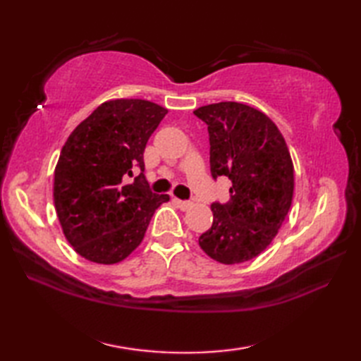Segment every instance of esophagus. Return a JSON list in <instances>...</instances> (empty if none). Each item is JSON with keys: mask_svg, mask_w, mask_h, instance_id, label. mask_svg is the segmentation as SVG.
Segmentation results:
<instances>
[{"mask_svg": "<svg viewBox=\"0 0 361 361\" xmlns=\"http://www.w3.org/2000/svg\"><path fill=\"white\" fill-rule=\"evenodd\" d=\"M173 203L178 206L180 209H183V211H186V209H189L190 206H192V202H188V200H180V198H173Z\"/></svg>", "mask_w": 361, "mask_h": 361, "instance_id": "esophagus-1", "label": "esophagus"}]
</instances>
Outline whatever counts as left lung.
Returning a JSON list of instances; mask_svg holds the SVG:
<instances>
[{
	"label": "left lung",
	"instance_id": "8db88e82",
	"mask_svg": "<svg viewBox=\"0 0 361 361\" xmlns=\"http://www.w3.org/2000/svg\"><path fill=\"white\" fill-rule=\"evenodd\" d=\"M194 114L208 126L212 178L233 183L229 200L211 204L212 226L198 243L220 264L247 262L271 243L291 206L288 147L274 122L250 105L219 102Z\"/></svg>",
	"mask_w": 361,
	"mask_h": 361
}]
</instances>
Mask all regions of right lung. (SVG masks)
I'll list each match as a JSON object with an SVG mask.
<instances>
[{"mask_svg": "<svg viewBox=\"0 0 361 361\" xmlns=\"http://www.w3.org/2000/svg\"><path fill=\"white\" fill-rule=\"evenodd\" d=\"M166 113L142 99H114L66 140L54 172V204L82 257L105 265L124 260L142 242L155 209L169 202L167 194L152 192L144 175L145 144Z\"/></svg>", "mask_w": 361, "mask_h": 361, "instance_id": "1", "label": "right lung"}]
</instances>
